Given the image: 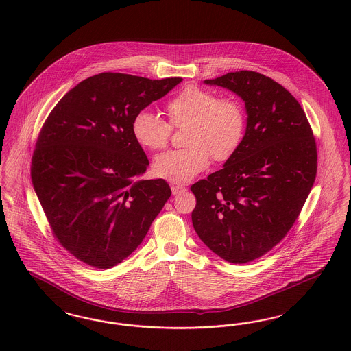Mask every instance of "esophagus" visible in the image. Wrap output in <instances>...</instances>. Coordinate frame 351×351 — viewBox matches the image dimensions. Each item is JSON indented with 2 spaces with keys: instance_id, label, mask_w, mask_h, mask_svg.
I'll list each match as a JSON object with an SVG mask.
<instances>
[{
  "instance_id": "1",
  "label": "esophagus",
  "mask_w": 351,
  "mask_h": 351,
  "mask_svg": "<svg viewBox=\"0 0 351 351\" xmlns=\"http://www.w3.org/2000/svg\"><path fill=\"white\" fill-rule=\"evenodd\" d=\"M186 188L185 186H183V185H171V191H172V193L173 195H179V193H182V192H184Z\"/></svg>"
}]
</instances>
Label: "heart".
Masks as SVG:
<instances>
[{"instance_id":"heart-1","label":"heart","mask_w":351,"mask_h":351,"mask_svg":"<svg viewBox=\"0 0 351 351\" xmlns=\"http://www.w3.org/2000/svg\"><path fill=\"white\" fill-rule=\"evenodd\" d=\"M169 125L149 109L135 113L132 134L146 150L167 146L172 128H186L184 150L168 151L154 159L152 172L171 183L191 182L205 171L210 158L230 159L239 149L246 132V114L235 99H218L212 90L188 85L166 105Z\"/></svg>"}]
</instances>
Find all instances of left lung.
Wrapping results in <instances>:
<instances>
[{
	"instance_id": "1",
	"label": "left lung",
	"mask_w": 351,
	"mask_h": 351,
	"mask_svg": "<svg viewBox=\"0 0 351 351\" xmlns=\"http://www.w3.org/2000/svg\"><path fill=\"white\" fill-rule=\"evenodd\" d=\"M204 84L241 97L247 121L222 169L191 186L192 223L219 258L247 263L276 246L299 217L316 179V141L300 104L267 76L239 71Z\"/></svg>"
}]
</instances>
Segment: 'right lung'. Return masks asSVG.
I'll use <instances>...</instances> for the list:
<instances>
[{
	"label": "right lung",
	"instance_id": "right-lung-1",
	"mask_svg": "<svg viewBox=\"0 0 351 351\" xmlns=\"http://www.w3.org/2000/svg\"><path fill=\"white\" fill-rule=\"evenodd\" d=\"M182 80L99 73L46 119L32 162L34 189L56 239L84 263L106 269L126 259L169 199L166 180H139L149 159L132 121Z\"/></svg>",
	"mask_w": 351,
	"mask_h": 351
}]
</instances>
